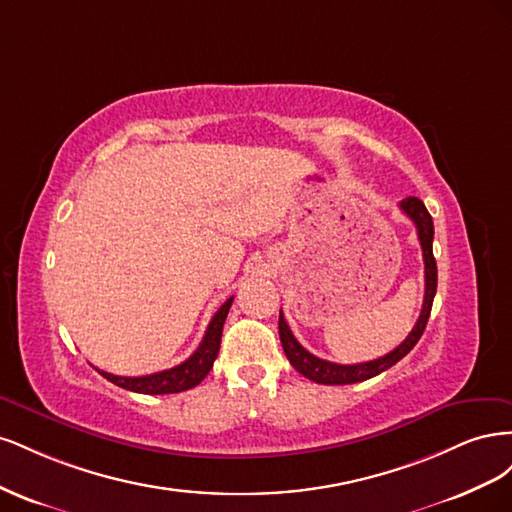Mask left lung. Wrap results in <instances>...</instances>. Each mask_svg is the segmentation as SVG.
I'll return each instance as SVG.
<instances>
[{
    "instance_id": "obj_1",
    "label": "left lung",
    "mask_w": 512,
    "mask_h": 512,
    "mask_svg": "<svg viewBox=\"0 0 512 512\" xmlns=\"http://www.w3.org/2000/svg\"><path fill=\"white\" fill-rule=\"evenodd\" d=\"M399 209L404 211L408 218L414 222L416 226V235L418 241H421L423 247V260H425V299H423V309L421 316H418L414 329L410 331V335L401 342L395 350H391L389 354L380 356V359L367 361V363H354V365H339V363H331L314 356L312 352H307L299 342L297 337L292 335L288 322L284 318V314L280 312V339H282V348L288 356L290 365L303 374L305 378H309L312 382L318 384H354V382H363L374 378L382 371H386L389 367H393L397 361L404 359V356L416 346L418 339H421L427 320L431 314V305H433V297H436V288H438V267H436V258H433V220L429 211L425 209L423 200H418L416 196H408L399 203Z\"/></svg>"
}]
</instances>
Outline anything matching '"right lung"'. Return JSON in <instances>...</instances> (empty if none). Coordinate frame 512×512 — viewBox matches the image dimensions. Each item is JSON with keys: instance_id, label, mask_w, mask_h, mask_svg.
<instances>
[{"instance_id": "right-lung-1", "label": "right lung", "mask_w": 512, "mask_h": 512, "mask_svg": "<svg viewBox=\"0 0 512 512\" xmlns=\"http://www.w3.org/2000/svg\"><path fill=\"white\" fill-rule=\"evenodd\" d=\"M230 297L215 316L209 322V329L203 337V342L196 348V352L190 356L188 361H183L181 365H175L170 369L164 371H156V374H149V376H136V378H128V376H115V374H108V371L98 369L100 374L121 389L132 391V393H143V395H168V393H181V391H188L194 389L196 384H200L205 380V376L211 371L213 361L218 359V352H220V342H222V329H224V322L228 316V309L232 305Z\"/></svg>"}]
</instances>
